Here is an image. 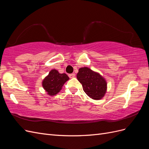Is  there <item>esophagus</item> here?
I'll return each mask as SVG.
<instances>
[{"instance_id": "1", "label": "esophagus", "mask_w": 149, "mask_h": 149, "mask_svg": "<svg viewBox=\"0 0 149 149\" xmlns=\"http://www.w3.org/2000/svg\"><path fill=\"white\" fill-rule=\"evenodd\" d=\"M68 76H69V77H70V78H74V76H75V74H74V73L69 74H68Z\"/></svg>"}]
</instances>
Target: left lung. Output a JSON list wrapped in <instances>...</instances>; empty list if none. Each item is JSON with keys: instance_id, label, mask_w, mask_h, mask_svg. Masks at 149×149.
I'll return each instance as SVG.
<instances>
[{"instance_id": "8db88e82", "label": "left lung", "mask_w": 149, "mask_h": 149, "mask_svg": "<svg viewBox=\"0 0 149 149\" xmlns=\"http://www.w3.org/2000/svg\"><path fill=\"white\" fill-rule=\"evenodd\" d=\"M85 93L93 100L101 99L106 92V80L97 73L87 67L81 68L76 75Z\"/></svg>"}]
</instances>
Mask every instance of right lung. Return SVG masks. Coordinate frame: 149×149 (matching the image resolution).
Here are the masks:
<instances>
[{"label":"right lung","instance_id":"add662e5","mask_svg":"<svg viewBox=\"0 0 149 149\" xmlns=\"http://www.w3.org/2000/svg\"><path fill=\"white\" fill-rule=\"evenodd\" d=\"M69 79L65 73H59L57 70H52L43 81L42 86L49 95L53 96L60 92L63 86Z\"/></svg>","mask_w":149,"mask_h":149}]
</instances>
